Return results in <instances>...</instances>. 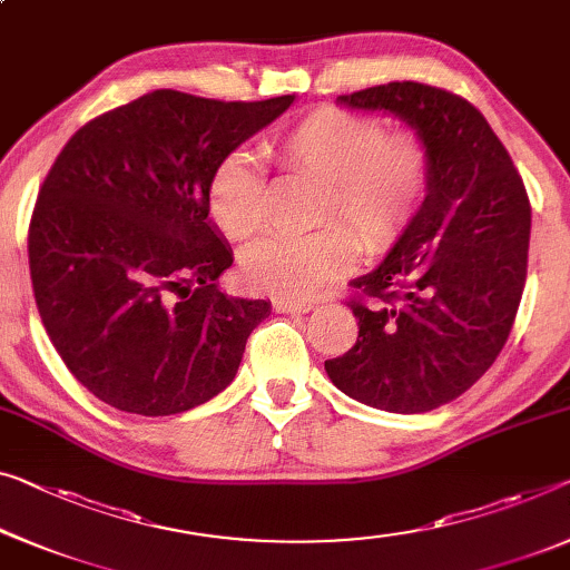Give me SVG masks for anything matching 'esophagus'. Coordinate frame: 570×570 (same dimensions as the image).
<instances>
[{"label":"esophagus","mask_w":570,"mask_h":570,"mask_svg":"<svg viewBox=\"0 0 570 570\" xmlns=\"http://www.w3.org/2000/svg\"><path fill=\"white\" fill-rule=\"evenodd\" d=\"M274 309L276 312H286V314H304L314 309V302H296V299H274Z\"/></svg>","instance_id":"1"}]
</instances>
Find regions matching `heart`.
<instances>
[{"instance_id": "b5f03b06", "label": "heart", "mask_w": 570, "mask_h": 570, "mask_svg": "<svg viewBox=\"0 0 570 570\" xmlns=\"http://www.w3.org/2000/svg\"><path fill=\"white\" fill-rule=\"evenodd\" d=\"M284 174L320 181L314 223L351 226L363 250L381 253L404 235L430 189V148L414 130H386L376 115L317 107L263 142ZM263 174L256 158L230 150L204 186L212 223L230 240L258 230ZM340 224V225H341ZM338 225V226H340ZM325 226L302 237H266L243 253L240 274L253 292L307 296L351 266L355 242Z\"/></svg>"}]
</instances>
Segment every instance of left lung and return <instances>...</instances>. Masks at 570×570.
<instances>
[{
	"label": "left lung",
	"mask_w": 570,
	"mask_h": 570,
	"mask_svg": "<svg viewBox=\"0 0 570 570\" xmlns=\"http://www.w3.org/2000/svg\"><path fill=\"white\" fill-rule=\"evenodd\" d=\"M402 117L430 148V189L384 263L355 278L351 351L333 384L384 412L438 410L479 381L512 333L528 278L530 199L502 140L469 99L417 81L337 97Z\"/></svg>",
	"instance_id": "1"
}]
</instances>
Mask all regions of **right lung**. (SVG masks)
Returning a JSON list of instances; mask_svg holds the SVG:
<instances>
[{"label": "right lung", "mask_w": 570, "mask_h": 570, "mask_svg": "<svg viewBox=\"0 0 570 570\" xmlns=\"http://www.w3.org/2000/svg\"><path fill=\"white\" fill-rule=\"evenodd\" d=\"M292 101L156 89L58 153L30 219L32 294L66 368L101 402L166 417L235 379L271 304L217 288L233 250L207 219L204 186Z\"/></svg>", "instance_id": "right-lung-1"}]
</instances>
